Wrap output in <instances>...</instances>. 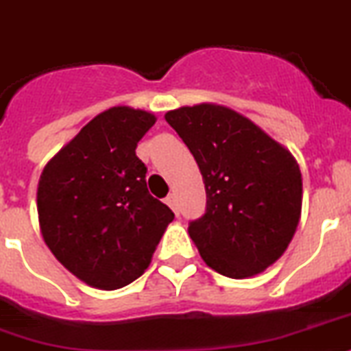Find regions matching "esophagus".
Wrapping results in <instances>:
<instances>
[{
	"label": "esophagus",
	"mask_w": 351,
	"mask_h": 351,
	"mask_svg": "<svg viewBox=\"0 0 351 351\" xmlns=\"http://www.w3.org/2000/svg\"><path fill=\"white\" fill-rule=\"evenodd\" d=\"M166 203L171 207V210L175 212L176 216H178V199H176V194H169L166 198Z\"/></svg>",
	"instance_id": "obj_1"
}]
</instances>
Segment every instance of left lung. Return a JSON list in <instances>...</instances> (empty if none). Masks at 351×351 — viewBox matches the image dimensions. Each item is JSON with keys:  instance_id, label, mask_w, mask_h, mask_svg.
I'll return each instance as SVG.
<instances>
[{"instance_id": "8db88e82", "label": "left lung", "mask_w": 351, "mask_h": 351, "mask_svg": "<svg viewBox=\"0 0 351 351\" xmlns=\"http://www.w3.org/2000/svg\"><path fill=\"white\" fill-rule=\"evenodd\" d=\"M166 121L202 171L207 210L189 235L208 267L248 278L275 264L302 216L296 158L248 117L216 103L169 110Z\"/></svg>"}]
</instances>
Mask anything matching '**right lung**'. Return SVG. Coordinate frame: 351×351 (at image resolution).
<instances>
[{
    "label": "right lung",
    "mask_w": 351,
    "mask_h": 351,
    "mask_svg": "<svg viewBox=\"0 0 351 351\" xmlns=\"http://www.w3.org/2000/svg\"><path fill=\"white\" fill-rule=\"evenodd\" d=\"M152 112L112 107L89 121L46 164L37 187L43 239L90 287L121 289L148 269L175 214L146 187L137 143Z\"/></svg>",
    "instance_id": "add662e5"
}]
</instances>
